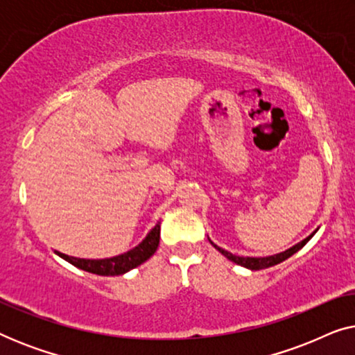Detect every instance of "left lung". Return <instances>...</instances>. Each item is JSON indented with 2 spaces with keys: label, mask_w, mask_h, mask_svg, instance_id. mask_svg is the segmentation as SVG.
I'll use <instances>...</instances> for the list:
<instances>
[{
  "label": "left lung",
  "mask_w": 355,
  "mask_h": 355,
  "mask_svg": "<svg viewBox=\"0 0 355 355\" xmlns=\"http://www.w3.org/2000/svg\"><path fill=\"white\" fill-rule=\"evenodd\" d=\"M317 231H318V230H315V231L312 232V234H310L309 237H305L304 241H300L299 244H295L294 247H291V249L281 252V254L270 255V257H237V255H232L231 252L221 249V247H218L216 244H213V242H211L210 239H208V241H210V244H211L213 247H215V249H216L218 252H221V254L225 255L227 260L234 261V263L241 265V266H245V268H249V270H263V268H270V266H273V265H278V263H281V261H284L286 259H289L291 255H294L295 252L302 249V247H304L305 244H307V242H309L310 239H312L313 234H315V232H317Z\"/></svg>",
  "instance_id": "1"
}]
</instances>
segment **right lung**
I'll return each instance as SVG.
<instances>
[{
	"label": "right lung",
	"instance_id": "right-lung-1",
	"mask_svg": "<svg viewBox=\"0 0 355 355\" xmlns=\"http://www.w3.org/2000/svg\"><path fill=\"white\" fill-rule=\"evenodd\" d=\"M159 244V223L148 232L147 237L140 242L137 247L130 249L124 254L111 257V259H101V260H90V259H77V257H69L66 254L58 252V255L71 265L77 266V268L89 271V273L100 275V276H118L128 273L129 270L135 268V266L142 265L145 260H148L158 249Z\"/></svg>",
	"mask_w": 355,
	"mask_h": 355
}]
</instances>
